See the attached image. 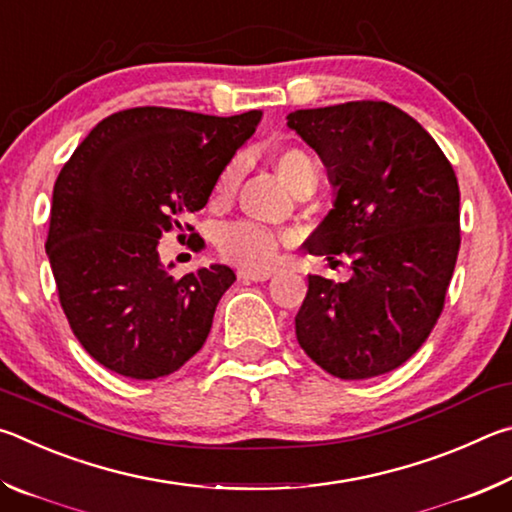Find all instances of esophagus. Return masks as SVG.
<instances>
[{
  "instance_id": "34e87169",
  "label": "esophagus",
  "mask_w": 512,
  "mask_h": 512,
  "mask_svg": "<svg viewBox=\"0 0 512 512\" xmlns=\"http://www.w3.org/2000/svg\"><path fill=\"white\" fill-rule=\"evenodd\" d=\"M241 282H266L271 277V271H250V268H241L237 273Z\"/></svg>"
}]
</instances>
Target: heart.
Returning <instances> with one entry per match:
<instances>
[{
	"label": "heart",
	"mask_w": 512,
	"mask_h": 512,
	"mask_svg": "<svg viewBox=\"0 0 512 512\" xmlns=\"http://www.w3.org/2000/svg\"><path fill=\"white\" fill-rule=\"evenodd\" d=\"M273 167L277 178L289 189L298 187L305 178H316L314 162L307 153L298 149H287L275 155ZM237 185V169L230 167L223 173L219 185L214 189V201L221 203L232 194ZM219 253L228 262L244 268H266L273 264L277 255V237L264 225L239 221L225 225L219 235Z\"/></svg>",
	"instance_id": "1"
}]
</instances>
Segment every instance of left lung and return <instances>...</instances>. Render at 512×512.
I'll return each instance as SVG.
<instances>
[{
  "mask_svg": "<svg viewBox=\"0 0 512 512\" xmlns=\"http://www.w3.org/2000/svg\"><path fill=\"white\" fill-rule=\"evenodd\" d=\"M287 126L334 187L309 255L352 268L348 282L309 275L298 343L339 379L384 375L420 350L443 311L461 246L456 173L418 121L386 101L296 110Z\"/></svg>",
  "mask_w": 512,
  "mask_h": 512,
  "instance_id": "1",
  "label": "left lung"
}]
</instances>
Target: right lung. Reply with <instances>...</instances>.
I'll use <instances>...</instances> for the list:
<instances>
[{
  "label": "right lung",
  "instance_id": "1",
  "mask_svg": "<svg viewBox=\"0 0 512 512\" xmlns=\"http://www.w3.org/2000/svg\"><path fill=\"white\" fill-rule=\"evenodd\" d=\"M259 121L262 110H121L99 121L58 173L47 257L69 327L103 368L158 379L203 348L237 275L210 264L173 277L160 237L203 210Z\"/></svg>",
  "mask_w": 512,
  "mask_h": 512
}]
</instances>
